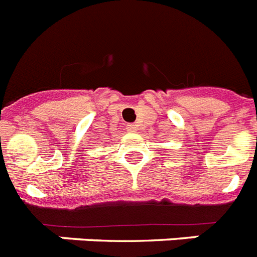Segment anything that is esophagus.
<instances>
[{"label":"esophagus","instance_id":"obj_1","mask_svg":"<svg viewBox=\"0 0 257 257\" xmlns=\"http://www.w3.org/2000/svg\"><path fill=\"white\" fill-rule=\"evenodd\" d=\"M127 131L135 133V131H137V124H135V123H128V124H127Z\"/></svg>","mask_w":257,"mask_h":257}]
</instances>
